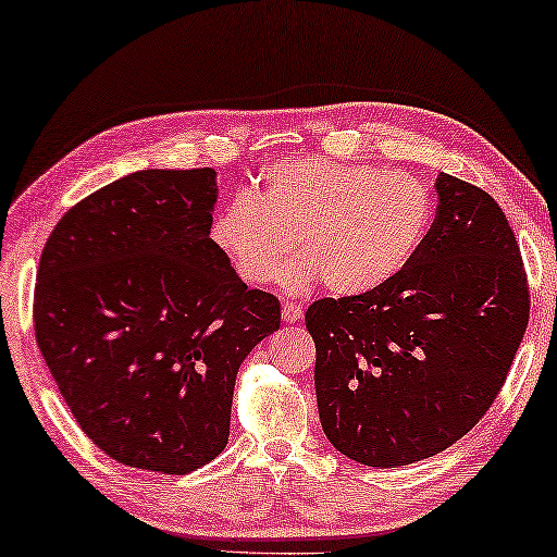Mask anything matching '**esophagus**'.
<instances>
[{"label":"esophagus","mask_w":557,"mask_h":557,"mask_svg":"<svg viewBox=\"0 0 557 557\" xmlns=\"http://www.w3.org/2000/svg\"><path fill=\"white\" fill-rule=\"evenodd\" d=\"M281 318H284V323H296L304 318V308L298 304H284V308H281Z\"/></svg>","instance_id":"1"}]
</instances>
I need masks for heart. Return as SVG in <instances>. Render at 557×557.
I'll return each instance as SVG.
<instances>
[{
	"mask_svg": "<svg viewBox=\"0 0 557 557\" xmlns=\"http://www.w3.org/2000/svg\"><path fill=\"white\" fill-rule=\"evenodd\" d=\"M432 214V189L407 172L298 158L263 170L257 197H232L209 234L246 284H269L296 239L300 257L284 269V286L304 290L321 276L350 296L403 271Z\"/></svg>",
	"mask_w": 557,
	"mask_h": 557,
	"instance_id": "1",
	"label": "heart"
}]
</instances>
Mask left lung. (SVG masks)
Instances as JSON below:
<instances>
[{"label":"left lung","instance_id":"obj_1","mask_svg":"<svg viewBox=\"0 0 557 557\" xmlns=\"http://www.w3.org/2000/svg\"><path fill=\"white\" fill-rule=\"evenodd\" d=\"M436 219L403 271L308 306L323 432L395 469L449 449L504 387L531 315L521 249L484 189L442 172Z\"/></svg>","mask_w":557,"mask_h":557}]
</instances>
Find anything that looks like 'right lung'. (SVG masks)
<instances>
[{
  "label": "right lung",
  "mask_w": 557,
  "mask_h": 557,
  "mask_svg": "<svg viewBox=\"0 0 557 557\" xmlns=\"http://www.w3.org/2000/svg\"><path fill=\"white\" fill-rule=\"evenodd\" d=\"M212 168L143 170L53 226L34 333L61 397L100 451L189 473L230 440L239 364L278 331L281 304L216 249Z\"/></svg>",
  "instance_id": "1"
}]
</instances>
